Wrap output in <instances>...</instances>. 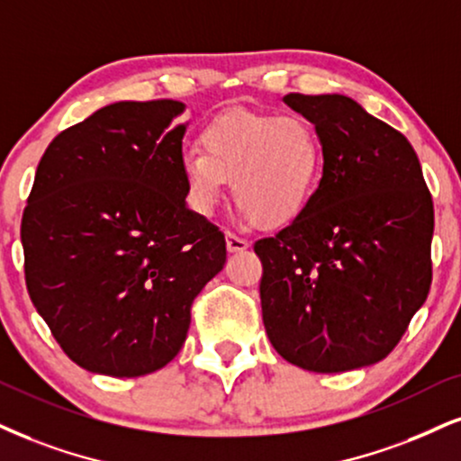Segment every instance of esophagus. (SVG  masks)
<instances>
[{
	"mask_svg": "<svg viewBox=\"0 0 461 461\" xmlns=\"http://www.w3.org/2000/svg\"><path fill=\"white\" fill-rule=\"evenodd\" d=\"M249 241L243 240V237H237L235 232H226V248H229V252H243V249H248Z\"/></svg>",
	"mask_w": 461,
	"mask_h": 461,
	"instance_id": "1",
	"label": "esophagus"
}]
</instances>
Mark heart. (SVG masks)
<instances>
[{
  "label": "heart",
  "mask_w": 461,
  "mask_h": 461,
  "mask_svg": "<svg viewBox=\"0 0 461 461\" xmlns=\"http://www.w3.org/2000/svg\"><path fill=\"white\" fill-rule=\"evenodd\" d=\"M201 149L181 153L192 209L209 213L232 179L237 207L260 229H282L305 212L325 168L321 134L301 115L232 109L201 132Z\"/></svg>",
  "instance_id": "1"
}]
</instances>
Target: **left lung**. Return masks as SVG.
Here are the masks:
<instances>
[{
  "label": "left lung",
  "mask_w": 461,
  "mask_h": 461,
  "mask_svg": "<svg viewBox=\"0 0 461 461\" xmlns=\"http://www.w3.org/2000/svg\"><path fill=\"white\" fill-rule=\"evenodd\" d=\"M325 145L305 212L254 243L274 348L310 372H348L400 344L431 286L434 203L406 136L346 95H284Z\"/></svg>",
  "instance_id": "8db88e82"
}]
</instances>
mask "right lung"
I'll return each mask as SVG.
<instances>
[{
  "label": "right lung",
  "instance_id": "obj_1",
  "mask_svg": "<svg viewBox=\"0 0 461 461\" xmlns=\"http://www.w3.org/2000/svg\"><path fill=\"white\" fill-rule=\"evenodd\" d=\"M175 100L117 102L50 140L21 220L32 303L87 372L134 378L181 350L190 310L226 260L185 207Z\"/></svg>",
  "mask_w": 461,
  "mask_h": 461
}]
</instances>
